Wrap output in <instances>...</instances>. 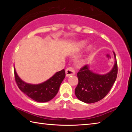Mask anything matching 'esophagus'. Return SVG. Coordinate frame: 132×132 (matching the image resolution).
<instances>
[{
    "label": "esophagus",
    "mask_w": 132,
    "mask_h": 132,
    "mask_svg": "<svg viewBox=\"0 0 132 132\" xmlns=\"http://www.w3.org/2000/svg\"><path fill=\"white\" fill-rule=\"evenodd\" d=\"M66 76H70L75 75V71L72 67H69L66 69Z\"/></svg>",
    "instance_id": "obj_1"
}]
</instances>
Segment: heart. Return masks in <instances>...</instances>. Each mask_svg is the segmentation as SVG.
I'll return each instance as SVG.
<instances>
[{
  "label": "heart",
  "instance_id": "obj_1",
  "mask_svg": "<svg viewBox=\"0 0 132 132\" xmlns=\"http://www.w3.org/2000/svg\"><path fill=\"white\" fill-rule=\"evenodd\" d=\"M85 45V42L84 41H81V42H80L79 44H78V46H79V48H82L84 47V46ZM92 50V46L91 45H89L88 46V50L90 51Z\"/></svg>",
  "mask_w": 132,
  "mask_h": 132
}]
</instances>
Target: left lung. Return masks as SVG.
<instances>
[{
	"mask_svg": "<svg viewBox=\"0 0 132 132\" xmlns=\"http://www.w3.org/2000/svg\"><path fill=\"white\" fill-rule=\"evenodd\" d=\"M115 64L112 70L104 75L93 73L87 65L80 68L77 73L79 82L75 88L78 99L88 104L100 101L108 94L117 77L118 64L115 52Z\"/></svg>",
	"mask_w": 132,
	"mask_h": 132,
	"instance_id": "obj_1",
	"label": "left lung"
}]
</instances>
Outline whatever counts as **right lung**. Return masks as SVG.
Instances as JSON below:
<instances>
[{
    "label": "right lung",
    "instance_id": "obj_1",
    "mask_svg": "<svg viewBox=\"0 0 132 132\" xmlns=\"http://www.w3.org/2000/svg\"><path fill=\"white\" fill-rule=\"evenodd\" d=\"M14 73L15 81L20 90L31 99L39 102H48L54 98L66 76L64 69H63L47 81L39 84L33 85L22 81L17 75L15 69Z\"/></svg>",
    "mask_w": 132,
    "mask_h": 132
}]
</instances>
